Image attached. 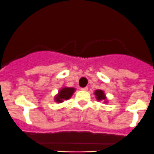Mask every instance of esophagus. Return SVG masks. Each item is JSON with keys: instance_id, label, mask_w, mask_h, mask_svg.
Here are the masks:
<instances>
[{"instance_id": "obj_1", "label": "esophagus", "mask_w": 154, "mask_h": 154, "mask_svg": "<svg viewBox=\"0 0 154 154\" xmlns=\"http://www.w3.org/2000/svg\"><path fill=\"white\" fill-rule=\"evenodd\" d=\"M82 90L83 91H87L88 90V87L87 86H86V87H83V88H82Z\"/></svg>"}]
</instances>
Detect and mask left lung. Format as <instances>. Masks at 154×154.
Masks as SVG:
<instances>
[{
  "instance_id": "8db88e82",
  "label": "left lung",
  "mask_w": 154,
  "mask_h": 154,
  "mask_svg": "<svg viewBox=\"0 0 154 154\" xmlns=\"http://www.w3.org/2000/svg\"><path fill=\"white\" fill-rule=\"evenodd\" d=\"M94 94L95 95V98H96V99L98 101H104V103H106L107 98H106L105 94H104V92L102 90H101V89H97V90L95 91V93Z\"/></svg>"
}]
</instances>
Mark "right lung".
<instances>
[{
  "mask_svg": "<svg viewBox=\"0 0 154 154\" xmlns=\"http://www.w3.org/2000/svg\"><path fill=\"white\" fill-rule=\"evenodd\" d=\"M75 89L72 87H63L59 90V93L55 96V101L58 103L63 102L64 100H68L72 96Z\"/></svg>",
  "mask_w": 154,
  "mask_h": 154,
  "instance_id": "right-lung-1",
  "label": "right lung"
}]
</instances>
